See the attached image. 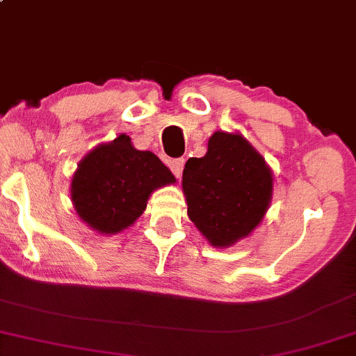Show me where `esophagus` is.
<instances>
[{"label":"esophagus","instance_id":"34e87169","mask_svg":"<svg viewBox=\"0 0 356 356\" xmlns=\"http://www.w3.org/2000/svg\"><path fill=\"white\" fill-rule=\"evenodd\" d=\"M184 164H186V159H184V158L169 161V168H170V170H172V174L175 175V177H181V175H182Z\"/></svg>","mask_w":356,"mask_h":356}]
</instances>
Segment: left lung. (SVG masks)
Returning a JSON list of instances; mask_svg holds the SVG:
<instances>
[{"label": "left lung", "instance_id": "obj_1", "mask_svg": "<svg viewBox=\"0 0 356 356\" xmlns=\"http://www.w3.org/2000/svg\"><path fill=\"white\" fill-rule=\"evenodd\" d=\"M272 172L241 135L215 131L203 158L182 174L188 218L215 248L233 245L262 221L272 198Z\"/></svg>", "mask_w": 356, "mask_h": 356}]
</instances>
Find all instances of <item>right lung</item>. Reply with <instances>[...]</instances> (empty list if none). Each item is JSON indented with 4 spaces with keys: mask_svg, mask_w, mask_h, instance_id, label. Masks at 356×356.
<instances>
[{
    "mask_svg": "<svg viewBox=\"0 0 356 356\" xmlns=\"http://www.w3.org/2000/svg\"><path fill=\"white\" fill-rule=\"evenodd\" d=\"M174 182L158 156L135 149L129 136L120 135L79 163L71 182V200L92 229L115 234L145 211L154 188Z\"/></svg>",
    "mask_w": 356,
    "mask_h": 356,
    "instance_id": "1",
    "label": "right lung"
}]
</instances>
